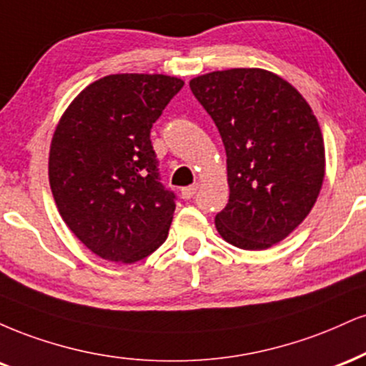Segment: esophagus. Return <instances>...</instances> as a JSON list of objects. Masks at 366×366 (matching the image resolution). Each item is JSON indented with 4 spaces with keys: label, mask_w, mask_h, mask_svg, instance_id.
Listing matches in <instances>:
<instances>
[{
    "label": "esophagus",
    "mask_w": 366,
    "mask_h": 366,
    "mask_svg": "<svg viewBox=\"0 0 366 366\" xmlns=\"http://www.w3.org/2000/svg\"><path fill=\"white\" fill-rule=\"evenodd\" d=\"M197 188H199V184H190V187H184L182 190L183 199H192V197L197 193Z\"/></svg>",
    "instance_id": "obj_1"
}]
</instances>
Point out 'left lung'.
Instances as JSON below:
<instances>
[{
  "mask_svg": "<svg viewBox=\"0 0 366 366\" xmlns=\"http://www.w3.org/2000/svg\"><path fill=\"white\" fill-rule=\"evenodd\" d=\"M221 133L229 200L219 234L265 250L310 214L325 174L324 139L310 104L290 81L262 68H231L190 80Z\"/></svg>",
  "mask_w": 366,
  "mask_h": 366,
  "instance_id": "8db88e82",
  "label": "left lung"
}]
</instances>
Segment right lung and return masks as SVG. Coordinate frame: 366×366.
Masks as SVG:
<instances>
[{
	"label": "right lung",
	"instance_id": "1",
	"mask_svg": "<svg viewBox=\"0 0 366 366\" xmlns=\"http://www.w3.org/2000/svg\"><path fill=\"white\" fill-rule=\"evenodd\" d=\"M183 85L167 75H107L81 90L56 127V207L101 259L133 264L166 242L176 195L161 183L150 128Z\"/></svg>",
	"mask_w": 366,
	"mask_h": 366
}]
</instances>
